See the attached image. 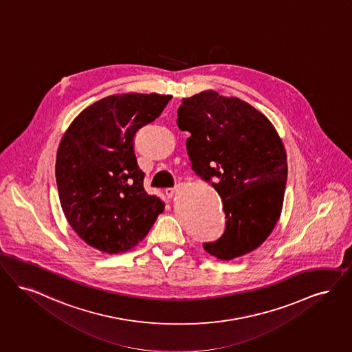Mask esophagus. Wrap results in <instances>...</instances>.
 Segmentation results:
<instances>
[{
    "instance_id": "esophagus-1",
    "label": "esophagus",
    "mask_w": 352,
    "mask_h": 352,
    "mask_svg": "<svg viewBox=\"0 0 352 352\" xmlns=\"http://www.w3.org/2000/svg\"><path fill=\"white\" fill-rule=\"evenodd\" d=\"M174 192H175V188H166V190H165V195H166V197H168V199H170V197H173V195H174Z\"/></svg>"
}]
</instances>
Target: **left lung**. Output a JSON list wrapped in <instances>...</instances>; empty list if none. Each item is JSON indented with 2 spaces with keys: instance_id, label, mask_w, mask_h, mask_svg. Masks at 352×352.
Wrapping results in <instances>:
<instances>
[{
  "instance_id": "obj_1",
  "label": "left lung",
  "mask_w": 352,
  "mask_h": 352,
  "mask_svg": "<svg viewBox=\"0 0 352 352\" xmlns=\"http://www.w3.org/2000/svg\"><path fill=\"white\" fill-rule=\"evenodd\" d=\"M177 124L191 135V169L223 199L226 229L204 250L224 261L253 252L280 217L287 155L278 132L249 103L214 91L183 98Z\"/></svg>"
}]
</instances>
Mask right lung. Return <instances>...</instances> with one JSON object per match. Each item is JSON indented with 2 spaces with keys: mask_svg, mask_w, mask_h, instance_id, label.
<instances>
[{
  "mask_svg": "<svg viewBox=\"0 0 352 352\" xmlns=\"http://www.w3.org/2000/svg\"><path fill=\"white\" fill-rule=\"evenodd\" d=\"M170 99L135 93L100 99L74 119L60 142L61 208L74 232L100 252L132 249L164 212V200L144 190L133 145L139 129L155 122Z\"/></svg>",
  "mask_w": 352,
  "mask_h": 352,
  "instance_id": "1",
  "label": "right lung"
}]
</instances>
